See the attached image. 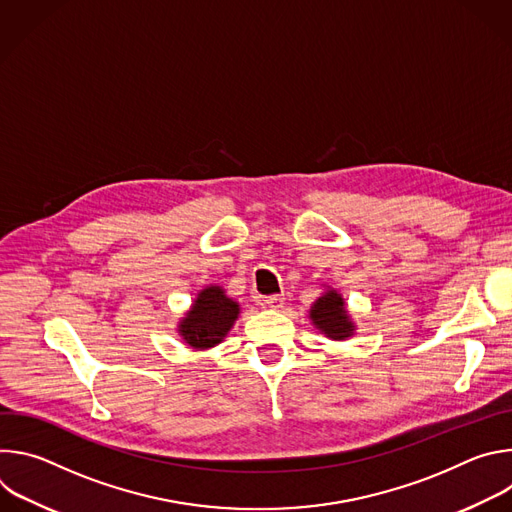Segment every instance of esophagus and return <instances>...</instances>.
Segmentation results:
<instances>
[{
	"label": "esophagus",
	"mask_w": 512,
	"mask_h": 512,
	"mask_svg": "<svg viewBox=\"0 0 512 512\" xmlns=\"http://www.w3.org/2000/svg\"><path fill=\"white\" fill-rule=\"evenodd\" d=\"M269 308H281L283 306V302H285V298H283V294H273V296H267L265 300H263Z\"/></svg>",
	"instance_id": "34e87169"
}]
</instances>
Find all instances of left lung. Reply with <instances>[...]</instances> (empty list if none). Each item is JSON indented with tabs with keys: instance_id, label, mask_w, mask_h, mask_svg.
I'll return each instance as SVG.
<instances>
[{
	"instance_id": "8db88e82",
	"label": "left lung",
	"mask_w": 512,
	"mask_h": 512,
	"mask_svg": "<svg viewBox=\"0 0 512 512\" xmlns=\"http://www.w3.org/2000/svg\"><path fill=\"white\" fill-rule=\"evenodd\" d=\"M310 318L320 328V332H324L328 338H334V340L348 338L354 328L346 316L342 298L334 289L326 291L322 298L316 300V304L312 306Z\"/></svg>"
}]
</instances>
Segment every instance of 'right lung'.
Returning a JSON list of instances; mask_svg holds the SVG:
<instances>
[{
  "instance_id": "right-lung-1",
  "label": "right lung",
  "mask_w": 512,
  "mask_h": 512,
  "mask_svg": "<svg viewBox=\"0 0 512 512\" xmlns=\"http://www.w3.org/2000/svg\"><path fill=\"white\" fill-rule=\"evenodd\" d=\"M239 316V304L225 296L218 285L200 291L192 310L180 324V334L194 348H210L221 342Z\"/></svg>"
}]
</instances>
